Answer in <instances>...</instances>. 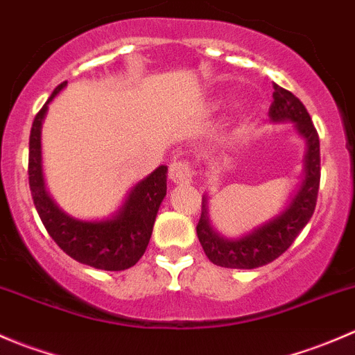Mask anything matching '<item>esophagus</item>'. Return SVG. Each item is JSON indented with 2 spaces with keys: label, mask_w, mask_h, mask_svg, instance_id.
<instances>
[{
  "label": "esophagus",
  "mask_w": 355,
  "mask_h": 355,
  "mask_svg": "<svg viewBox=\"0 0 355 355\" xmlns=\"http://www.w3.org/2000/svg\"><path fill=\"white\" fill-rule=\"evenodd\" d=\"M192 175H194V171H192L191 163L185 159L173 161V163L170 164V170H168V177H170V180L178 185L189 184V182L192 180Z\"/></svg>",
  "instance_id": "esophagus-1"
}]
</instances>
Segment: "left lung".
<instances>
[{"label":"left lung","mask_w":355,"mask_h":355,"mask_svg":"<svg viewBox=\"0 0 355 355\" xmlns=\"http://www.w3.org/2000/svg\"><path fill=\"white\" fill-rule=\"evenodd\" d=\"M273 103L268 113L270 118L275 121H293L297 132L307 141L306 178L300 191L280 216L235 241L220 237L211 228L206 199H202V209L196 230L207 259L216 266L254 270L271 263L293 244L316 209L321 178L320 135L300 99L277 84H273Z\"/></svg>","instance_id":"8db88e82"}]
</instances>
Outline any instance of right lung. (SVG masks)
<instances>
[{
  "instance_id": "obj_1",
  "label": "right lung",
  "mask_w": 355,
  "mask_h": 355,
  "mask_svg": "<svg viewBox=\"0 0 355 355\" xmlns=\"http://www.w3.org/2000/svg\"><path fill=\"white\" fill-rule=\"evenodd\" d=\"M53 91L51 98L32 121L28 139V187L34 206L49 237L63 252L87 266L106 271H121L134 266L148 249L156 213L166 196V166H159L139 182L116 216L106 221H80L63 213L44 189L41 168V125L48 105L65 87Z\"/></svg>"
}]
</instances>
